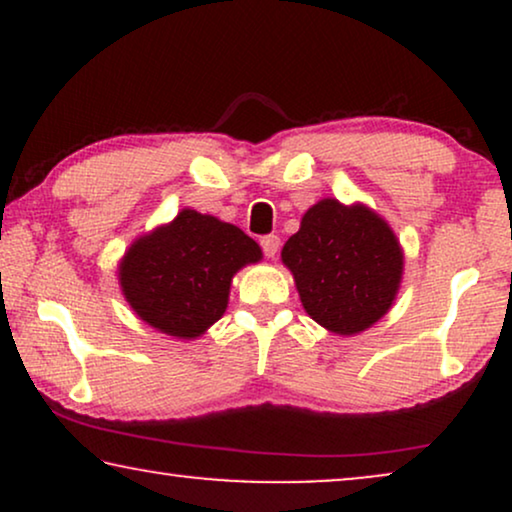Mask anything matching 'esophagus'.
Instances as JSON below:
<instances>
[{
	"mask_svg": "<svg viewBox=\"0 0 512 512\" xmlns=\"http://www.w3.org/2000/svg\"><path fill=\"white\" fill-rule=\"evenodd\" d=\"M261 249L268 258H275L279 251V237L277 235H265L261 237Z\"/></svg>",
	"mask_w": 512,
	"mask_h": 512,
	"instance_id": "1",
	"label": "esophagus"
}]
</instances>
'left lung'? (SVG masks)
I'll list each match as a JSON object with an SVG mask.
<instances>
[{
	"label": "left lung",
	"instance_id": "left-lung-1",
	"mask_svg": "<svg viewBox=\"0 0 512 512\" xmlns=\"http://www.w3.org/2000/svg\"><path fill=\"white\" fill-rule=\"evenodd\" d=\"M282 261L305 312L338 335L380 321L403 277V249L389 223L366 205L347 207L333 198L307 209L300 230L284 244Z\"/></svg>",
	"mask_w": 512,
	"mask_h": 512
}]
</instances>
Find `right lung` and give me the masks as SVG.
<instances>
[{
	"label": "right lung",
	"instance_id": "1",
	"mask_svg": "<svg viewBox=\"0 0 512 512\" xmlns=\"http://www.w3.org/2000/svg\"><path fill=\"white\" fill-rule=\"evenodd\" d=\"M263 251L233 223L195 209L137 237L118 265L132 310L160 333L193 340L223 317L235 272Z\"/></svg>",
	"mask_w": 512,
	"mask_h": 512
}]
</instances>
